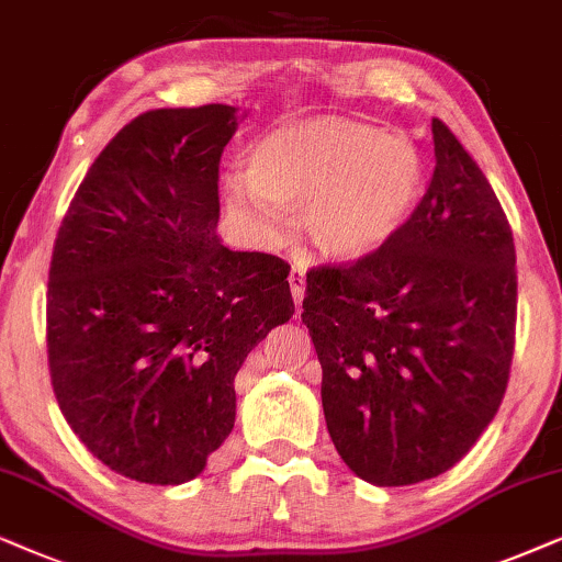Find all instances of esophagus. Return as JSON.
<instances>
[{"label":"esophagus","instance_id":"obj_1","mask_svg":"<svg viewBox=\"0 0 562 562\" xmlns=\"http://www.w3.org/2000/svg\"><path fill=\"white\" fill-rule=\"evenodd\" d=\"M290 290H293L295 305H297V308H301L303 295H305V272H303V269L295 267L293 272H290Z\"/></svg>","mask_w":562,"mask_h":562}]
</instances>
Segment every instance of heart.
Segmentation results:
<instances>
[{
  "label": "heart",
  "mask_w": 562,
  "mask_h": 562,
  "mask_svg": "<svg viewBox=\"0 0 562 562\" xmlns=\"http://www.w3.org/2000/svg\"><path fill=\"white\" fill-rule=\"evenodd\" d=\"M426 164L403 136L344 115H313L269 131L246 156V177L223 179L228 211L274 236L277 207H297V228L321 257L364 259L406 228Z\"/></svg>",
  "instance_id": "b5f03b06"
}]
</instances>
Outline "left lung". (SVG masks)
Returning <instances> with one entry per match:
<instances>
[{
  "label": "left lung",
  "instance_id": "1",
  "mask_svg": "<svg viewBox=\"0 0 562 562\" xmlns=\"http://www.w3.org/2000/svg\"><path fill=\"white\" fill-rule=\"evenodd\" d=\"M431 182L406 228L349 267L308 272L303 324L336 452L372 485H411L465 458L506 393L516 328L514 236L496 192L442 120Z\"/></svg>",
  "mask_w": 562,
  "mask_h": 562
}]
</instances>
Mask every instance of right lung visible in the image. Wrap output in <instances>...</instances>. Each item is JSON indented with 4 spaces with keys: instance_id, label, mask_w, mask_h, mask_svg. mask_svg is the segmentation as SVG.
Wrapping results in <instances>:
<instances>
[{
    "instance_id": "add662e5",
    "label": "right lung",
    "mask_w": 562,
    "mask_h": 562,
    "mask_svg": "<svg viewBox=\"0 0 562 562\" xmlns=\"http://www.w3.org/2000/svg\"><path fill=\"white\" fill-rule=\"evenodd\" d=\"M231 104L148 110L89 167L54 244L48 368L102 465L138 483L203 473L236 422V372L295 313L290 267L231 251L218 164Z\"/></svg>"
}]
</instances>
